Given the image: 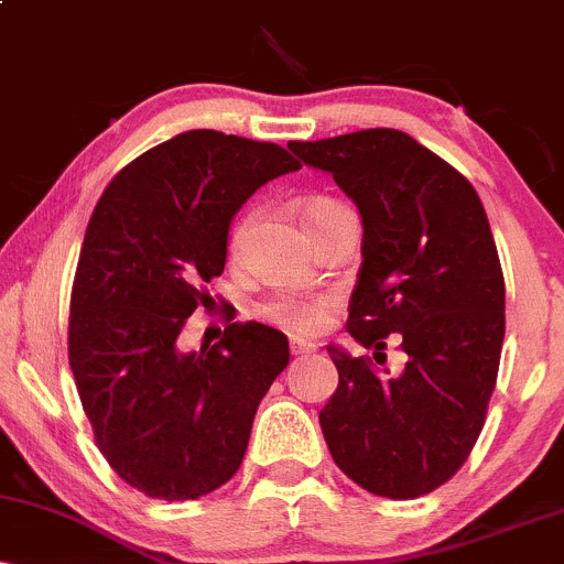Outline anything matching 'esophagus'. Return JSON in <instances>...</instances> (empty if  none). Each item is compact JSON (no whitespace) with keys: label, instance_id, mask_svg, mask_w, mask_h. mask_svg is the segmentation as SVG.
I'll return each instance as SVG.
<instances>
[{"label":"esophagus","instance_id":"1","mask_svg":"<svg viewBox=\"0 0 564 564\" xmlns=\"http://www.w3.org/2000/svg\"><path fill=\"white\" fill-rule=\"evenodd\" d=\"M289 347H291V355H310V352H315V341H307V339H300V336H294V339L289 341Z\"/></svg>","mask_w":564,"mask_h":564}]
</instances>
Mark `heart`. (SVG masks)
<instances>
[{"label": "heart", "mask_w": 564, "mask_h": 564, "mask_svg": "<svg viewBox=\"0 0 564 564\" xmlns=\"http://www.w3.org/2000/svg\"><path fill=\"white\" fill-rule=\"evenodd\" d=\"M336 209H341L336 200H328V198L307 200V204H304V209H302L304 225L310 228V225L321 223L323 217H328ZM251 225H254V215H246L241 223L236 225V230H232L230 251L236 257L241 254L246 241H249ZM262 315L268 321H273V323H278V326L289 328V332H294V334H310V332H315V328H321L326 310H323V302L300 300V296L281 294V296H275V300L262 304Z\"/></svg>", "instance_id": "heart-1"}]
</instances>
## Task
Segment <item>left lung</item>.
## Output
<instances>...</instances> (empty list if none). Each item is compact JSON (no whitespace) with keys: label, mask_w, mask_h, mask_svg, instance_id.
Here are the masks:
<instances>
[{"label":"left lung","mask_w":564,"mask_h":564,"mask_svg":"<svg viewBox=\"0 0 564 564\" xmlns=\"http://www.w3.org/2000/svg\"><path fill=\"white\" fill-rule=\"evenodd\" d=\"M332 174L364 219L347 332L398 334L400 373L328 345L339 387L321 411L336 467L373 496L416 498L451 480L485 424L503 345V273L482 200L464 174L398 129L289 142ZM379 364V360H377Z\"/></svg>","instance_id":"8db88e82"}]
</instances>
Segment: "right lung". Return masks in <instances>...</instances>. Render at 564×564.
Instances as JSON below:
<instances>
[{
    "label": "right lung",
    "instance_id": "obj_1",
    "mask_svg": "<svg viewBox=\"0 0 564 564\" xmlns=\"http://www.w3.org/2000/svg\"><path fill=\"white\" fill-rule=\"evenodd\" d=\"M300 170L275 142L191 129L127 164L84 232L68 321V360L102 456L161 501H193L236 475L289 339L230 323L212 349L180 347L212 300L238 209Z\"/></svg>",
    "mask_w": 564,
    "mask_h": 564
}]
</instances>
